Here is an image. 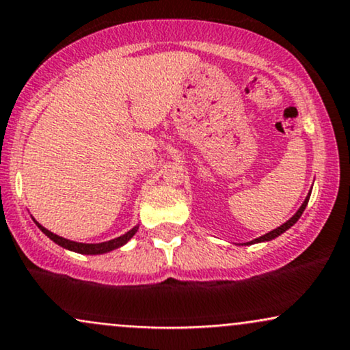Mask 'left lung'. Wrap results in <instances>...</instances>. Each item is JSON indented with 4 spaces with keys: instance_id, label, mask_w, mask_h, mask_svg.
I'll list each match as a JSON object with an SVG mask.
<instances>
[{
    "instance_id": "1",
    "label": "left lung",
    "mask_w": 350,
    "mask_h": 350,
    "mask_svg": "<svg viewBox=\"0 0 350 350\" xmlns=\"http://www.w3.org/2000/svg\"><path fill=\"white\" fill-rule=\"evenodd\" d=\"M313 189V187H311ZM311 189H310V192H308V196L305 197V200H303V204L300 205V208L297 210L295 212V215H293L292 218H288L287 221L285 223H282L280 226H277L275 230H272V231H269V233H266V234H262V237H259V238H256V239H252V241H247V243H243L244 246H250V244H256V243H267V241H272V239H275L277 237H280L282 233H285V231H287L288 228H292L293 225H295V223L298 221V218L301 217V213L305 212V208H306V205H308V200H310V196H311Z\"/></svg>"
}]
</instances>
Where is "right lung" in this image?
Instances as JSON below:
<instances>
[{"mask_svg":"<svg viewBox=\"0 0 350 350\" xmlns=\"http://www.w3.org/2000/svg\"><path fill=\"white\" fill-rule=\"evenodd\" d=\"M32 220H33V218H32ZM33 221H36V220H33ZM36 225L39 226L42 233L47 234V237L52 239L53 243H57L58 246L65 247V250H68V251L79 252V254H90V256L104 254V252H111L113 250H119V247L124 246V244H127L130 239L133 238V234L137 233V230H138V225H135L132 230H129L127 233L122 234V237L109 239V241H104V243H78V241H71V239L58 237V234L52 233V231L45 228V226H42L39 221H36Z\"/></svg>","mask_w":350,"mask_h":350,"instance_id":"add662e5","label":"right lung"}]
</instances>
